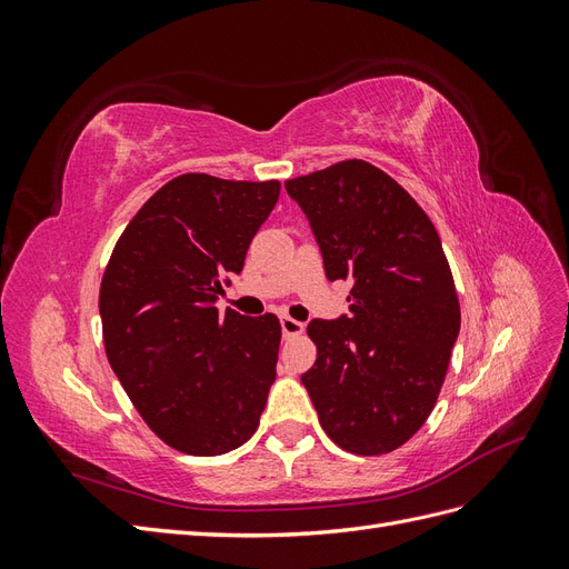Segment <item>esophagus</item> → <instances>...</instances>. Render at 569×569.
<instances>
[{"instance_id":"34e87169","label":"esophagus","mask_w":569,"mask_h":569,"mask_svg":"<svg viewBox=\"0 0 569 569\" xmlns=\"http://www.w3.org/2000/svg\"><path fill=\"white\" fill-rule=\"evenodd\" d=\"M280 325H282V335H284V337H297V335L303 332V322H299V320H295V318H289V316H282V318H280Z\"/></svg>"}]
</instances>
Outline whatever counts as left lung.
<instances>
[{
  "label": "left lung",
  "instance_id": "left-lung-1",
  "mask_svg": "<svg viewBox=\"0 0 569 569\" xmlns=\"http://www.w3.org/2000/svg\"><path fill=\"white\" fill-rule=\"evenodd\" d=\"M327 280H351L349 316L311 320L318 347L301 382L339 449L382 456L432 412L460 332L453 274L432 220L368 161L287 180Z\"/></svg>",
  "mask_w": 569,
  "mask_h": 569
}]
</instances>
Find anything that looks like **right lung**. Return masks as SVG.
I'll return each instance as SVG.
<instances>
[{"label": "right lung", "mask_w": 569, "mask_h": 569, "mask_svg": "<svg viewBox=\"0 0 569 569\" xmlns=\"http://www.w3.org/2000/svg\"><path fill=\"white\" fill-rule=\"evenodd\" d=\"M280 182L184 173L120 234L99 289L107 358L149 429L176 451L220 456L256 432L274 382L280 320L216 301L242 272Z\"/></svg>", "instance_id": "right-lung-1"}]
</instances>
